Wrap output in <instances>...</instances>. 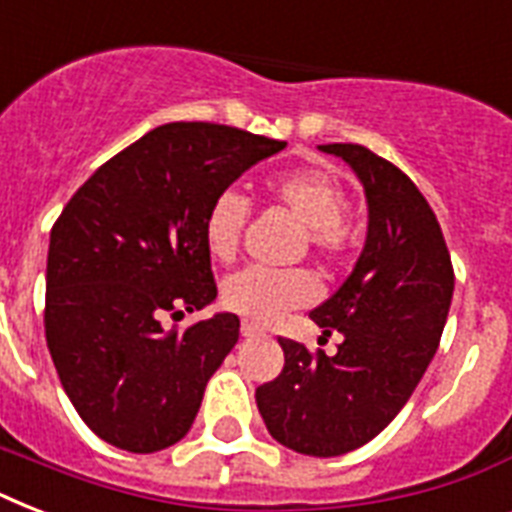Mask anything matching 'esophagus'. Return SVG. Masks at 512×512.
Instances as JSON below:
<instances>
[{
	"mask_svg": "<svg viewBox=\"0 0 512 512\" xmlns=\"http://www.w3.org/2000/svg\"><path fill=\"white\" fill-rule=\"evenodd\" d=\"M241 335L257 337V335H263V329L257 327V324H252V321H244V324H241Z\"/></svg>",
	"mask_w": 512,
	"mask_h": 512,
	"instance_id": "34e87169",
	"label": "esophagus"
}]
</instances>
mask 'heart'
I'll return each mask as SVG.
<instances>
[{
  "label": "heart",
  "mask_w": 512,
  "mask_h": 512,
  "mask_svg": "<svg viewBox=\"0 0 512 512\" xmlns=\"http://www.w3.org/2000/svg\"><path fill=\"white\" fill-rule=\"evenodd\" d=\"M268 196L303 225L319 255L340 257L353 244L345 209L348 191L335 175L324 170H295L273 177ZM249 204L239 193H220L204 217V244L220 263H231L239 252L241 233L247 225ZM319 297V281L311 271H273V268H244L233 273L223 287V303L255 324H273L284 313L311 305Z\"/></svg>",
  "instance_id": "b5f03b06"
}]
</instances>
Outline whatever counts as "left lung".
Returning <instances> with one entry per match:
<instances>
[{"label": "left lung", "mask_w": 512, "mask_h": 512, "mask_svg": "<svg viewBox=\"0 0 512 512\" xmlns=\"http://www.w3.org/2000/svg\"><path fill=\"white\" fill-rule=\"evenodd\" d=\"M364 185L369 225L353 271L311 311L335 356L279 337L284 369L255 390L265 428L308 457H337L390 425L436 356L454 292L452 257L420 188L388 159L353 143L319 146Z\"/></svg>", "instance_id": "1"}]
</instances>
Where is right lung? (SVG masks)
I'll return each instance as SVG.
<instances>
[{
  "label": "right lung",
  "mask_w": 512,
  "mask_h": 512,
  "mask_svg": "<svg viewBox=\"0 0 512 512\" xmlns=\"http://www.w3.org/2000/svg\"><path fill=\"white\" fill-rule=\"evenodd\" d=\"M284 140L209 122H172L108 159L52 225L44 335L87 428L151 454L191 430L209 377L239 340V316L185 332L162 316L217 297L204 217L212 201Z\"/></svg>",
  "instance_id": "right-lung-1"
}]
</instances>
